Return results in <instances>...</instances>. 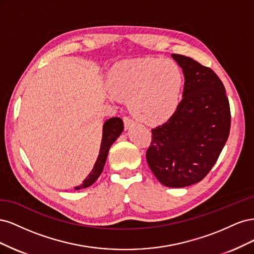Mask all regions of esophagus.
Returning <instances> with one entry per match:
<instances>
[{"label": "esophagus", "mask_w": 254, "mask_h": 254, "mask_svg": "<svg viewBox=\"0 0 254 254\" xmlns=\"http://www.w3.org/2000/svg\"><path fill=\"white\" fill-rule=\"evenodd\" d=\"M123 122H124V125H125L126 129H128V128H130L131 126L134 125L133 120H131L129 117H124V118H123Z\"/></svg>", "instance_id": "esophagus-1"}]
</instances>
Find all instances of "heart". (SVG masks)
<instances>
[{
    "instance_id": "1",
    "label": "heart",
    "mask_w": 254,
    "mask_h": 254,
    "mask_svg": "<svg viewBox=\"0 0 254 254\" xmlns=\"http://www.w3.org/2000/svg\"><path fill=\"white\" fill-rule=\"evenodd\" d=\"M108 82L115 97L128 101L134 118L159 124L178 108L183 78L179 66L171 60L141 58L115 64Z\"/></svg>"
}]
</instances>
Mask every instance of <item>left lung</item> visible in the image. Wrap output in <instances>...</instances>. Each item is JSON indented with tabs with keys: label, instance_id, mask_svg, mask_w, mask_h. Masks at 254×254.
Here are the masks:
<instances>
[{
	"label": "left lung",
	"instance_id": "left-lung-1",
	"mask_svg": "<svg viewBox=\"0 0 254 254\" xmlns=\"http://www.w3.org/2000/svg\"><path fill=\"white\" fill-rule=\"evenodd\" d=\"M184 74L182 99L164 124L151 129L146 160L168 188H184L210 173L228 140L231 112L224 83L212 68L173 54Z\"/></svg>",
	"mask_w": 254,
	"mask_h": 254
}]
</instances>
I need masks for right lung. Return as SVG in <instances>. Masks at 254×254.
<instances>
[{"instance_id":"1","label":"right lung","mask_w":254,"mask_h":254,"mask_svg":"<svg viewBox=\"0 0 254 254\" xmlns=\"http://www.w3.org/2000/svg\"><path fill=\"white\" fill-rule=\"evenodd\" d=\"M123 130H124V124H123V121L120 118H112L105 122V124L103 126V137H102L101 149H99V155L97 157L93 170L91 171V173L88 175L87 178L83 180L82 184H80L79 187H76L75 190L88 188L97 180V178L101 176L104 170L107 156H108L111 145L120 136Z\"/></svg>"}]
</instances>
